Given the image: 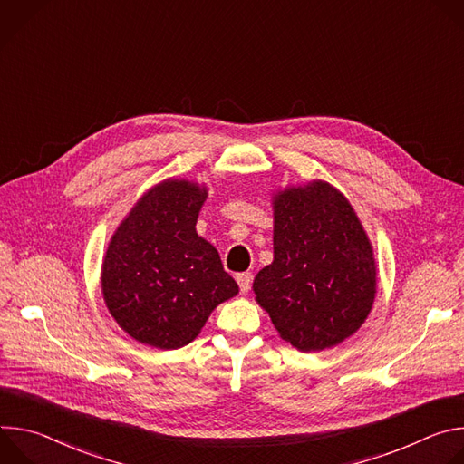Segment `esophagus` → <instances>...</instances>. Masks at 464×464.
Returning <instances> with one entry per match:
<instances>
[{
    "instance_id": "esophagus-1",
    "label": "esophagus",
    "mask_w": 464,
    "mask_h": 464,
    "mask_svg": "<svg viewBox=\"0 0 464 464\" xmlns=\"http://www.w3.org/2000/svg\"><path fill=\"white\" fill-rule=\"evenodd\" d=\"M251 281H253V276L251 274H238L237 276V283H238V286H240V292L242 294H247L249 292V288H251Z\"/></svg>"
}]
</instances>
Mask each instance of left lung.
I'll use <instances>...</instances> for the list:
<instances>
[{"instance_id": "left-lung-1", "label": "left lung", "mask_w": 464, "mask_h": 464, "mask_svg": "<svg viewBox=\"0 0 464 464\" xmlns=\"http://www.w3.org/2000/svg\"><path fill=\"white\" fill-rule=\"evenodd\" d=\"M253 292L279 336L303 353L334 347L365 323L374 253L336 187L315 179L274 196V262L256 274Z\"/></svg>"}]
</instances>
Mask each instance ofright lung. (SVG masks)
Wrapping results in <instances>:
<instances>
[{"label": "right lung", "mask_w": 464, "mask_h": 464, "mask_svg": "<svg viewBox=\"0 0 464 464\" xmlns=\"http://www.w3.org/2000/svg\"><path fill=\"white\" fill-rule=\"evenodd\" d=\"M208 188L165 179L147 190L113 233L101 286L128 336L170 351L190 343L211 312L238 294L213 244L196 233Z\"/></svg>", "instance_id": "obj_1"}]
</instances>
